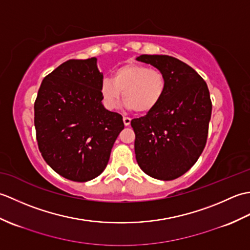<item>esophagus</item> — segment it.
Instances as JSON below:
<instances>
[{
  "label": "esophagus",
  "mask_w": 250,
  "mask_h": 250,
  "mask_svg": "<svg viewBox=\"0 0 250 250\" xmlns=\"http://www.w3.org/2000/svg\"><path fill=\"white\" fill-rule=\"evenodd\" d=\"M124 124H125V126L130 125V124H131V119L129 118V117H124Z\"/></svg>",
  "instance_id": "1"
}]
</instances>
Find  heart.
Segmentation results:
<instances>
[{
    "mask_svg": "<svg viewBox=\"0 0 250 250\" xmlns=\"http://www.w3.org/2000/svg\"><path fill=\"white\" fill-rule=\"evenodd\" d=\"M166 89L167 79L161 71L131 63L117 68L113 78H103L100 91L110 110L118 107L122 95L126 107L145 114L160 103Z\"/></svg>",
    "mask_w": 250,
    "mask_h": 250,
    "instance_id": "1",
    "label": "heart"
}]
</instances>
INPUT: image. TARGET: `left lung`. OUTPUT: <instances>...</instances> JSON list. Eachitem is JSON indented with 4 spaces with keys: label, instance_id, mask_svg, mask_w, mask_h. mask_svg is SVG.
Returning <instances> with one entry per match:
<instances>
[{
    "label": "left lung",
    "instance_id": "8db88e82",
    "mask_svg": "<svg viewBox=\"0 0 250 250\" xmlns=\"http://www.w3.org/2000/svg\"><path fill=\"white\" fill-rule=\"evenodd\" d=\"M137 61L167 79L162 100L147 115L131 121L137 164L150 177L172 180L193 167L203 151L211 116L207 84L192 67L166 55H142Z\"/></svg>",
    "mask_w": 250,
    "mask_h": 250
}]
</instances>
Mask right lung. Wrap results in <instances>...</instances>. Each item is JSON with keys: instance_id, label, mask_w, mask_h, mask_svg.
I'll return each instance as SVG.
<instances>
[{"instance_id": "add662e5", "label": "right lung", "mask_w": 250, "mask_h": 250, "mask_svg": "<svg viewBox=\"0 0 250 250\" xmlns=\"http://www.w3.org/2000/svg\"><path fill=\"white\" fill-rule=\"evenodd\" d=\"M102 81L97 58L68 60L43 79L35 100L42 156L55 172L74 182H88L104 171L125 128L122 116L104 107Z\"/></svg>"}]
</instances>
